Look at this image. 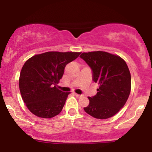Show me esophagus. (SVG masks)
Masks as SVG:
<instances>
[{
    "mask_svg": "<svg viewBox=\"0 0 152 152\" xmlns=\"http://www.w3.org/2000/svg\"><path fill=\"white\" fill-rule=\"evenodd\" d=\"M74 95L76 96V97H78V98H80V97H81V96H82V95H79V94H76V93H74Z\"/></svg>",
    "mask_w": 152,
    "mask_h": 152,
    "instance_id": "34e87169",
    "label": "esophagus"
}]
</instances>
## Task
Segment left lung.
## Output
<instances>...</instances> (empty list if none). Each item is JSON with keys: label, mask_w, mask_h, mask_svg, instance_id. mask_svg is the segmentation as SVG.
I'll return each mask as SVG.
<instances>
[{"label": "left lung", "mask_w": 152, "mask_h": 152, "mask_svg": "<svg viewBox=\"0 0 152 152\" xmlns=\"http://www.w3.org/2000/svg\"><path fill=\"white\" fill-rule=\"evenodd\" d=\"M80 57L90 66L94 81L99 85L97 94L88 97L89 104L83 109L99 119L112 117L129 96L132 80L127 64L118 56L105 51L82 53Z\"/></svg>", "instance_id": "1"}]
</instances>
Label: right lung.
Wrapping results in <instances>:
<instances>
[{
  "instance_id": "right-lung-1",
  "label": "right lung",
  "mask_w": 152,
  "mask_h": 152,
  "mask_svg": "<svg viewBox=\"0 0 152 152\" xmlns=\"http://www.w3.org/2000/svg\"><path fill=\"white\" fill-rule=\"evenodd\" d=\"M80 52L48 51L26 61L19 78L23 100L32 114L50 118L60 114L71 92L59 90L66 64L78 58Z\"/></svg>"
}]
</instances>
